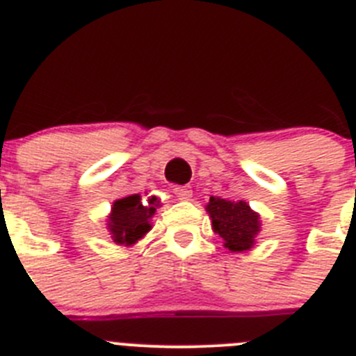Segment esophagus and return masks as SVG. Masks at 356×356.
Here are the masks:
<instances>
[{
  "label": "esophagus",
  "mask_w": 356,
  "mask_h": 356,
  "mask_svg": "<svg viewBox=\"0 0 356 356\" xmlns=\"http://www.w3.org/2000/svg\"><path fill=\"white\" fill-rule=\"evenodd\" d=\"M172 192H175V195L180 201H188L192 197V191L187 185H178V187L172 188Z\"/></svg>",
  "instance_id": "esophagus-1"
}]
</instances>
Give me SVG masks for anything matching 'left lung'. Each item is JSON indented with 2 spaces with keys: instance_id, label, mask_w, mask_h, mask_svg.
Returning <instances> with one entry per match:
<instances>
[{
  "instance_id": "obj_1",
  "label": "left lung",
  "mask_w": 356,
  "mask_h": 356,
  "mask_svg": "<svg viewBox=\"0 0 356 356\" xmlns=\"http://www.w3.org/2000/svg\"><path fill=\"white\" fill-rule=\"evenodd\" d=\"M211 227L224 240V247L233 252L252 249L259 233V215L250 210L245 201H229L222 197H210L207 204Z\"/></svg>"
}]
</instances>
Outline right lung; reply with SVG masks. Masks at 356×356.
Here are the masks:
<instances>
[{
    "mask_svg": "<svg viewBox=\"0 0 356 356\" xmlns=\"http://www.w3.org/2000/svg\"><path fill=\"white\" fill-rule=\"evenodd\" d=\"M161 207V201L156 197H149L148 201H143L139 194L127 195L123 200L114 201L113 210H111L107 226H109L113 240L120 245H132L145 236L149 229V218L153 217L156 208Z\"/></svg>",
    "mask_w": 356,
    "mask_h": 356,
    "instance_id": "obj_1",
    "label": "right lung"
}]
</instances>
